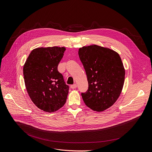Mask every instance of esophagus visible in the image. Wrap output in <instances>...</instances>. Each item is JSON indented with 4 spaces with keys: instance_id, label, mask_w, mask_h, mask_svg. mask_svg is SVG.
<instances>
[{
    "instance_id": "obj_1",
    "label": "esophagus",
    "mask_w": 152,
    "mask_h": 152,
    "mask_svg": "<svg viewBox=\"0 0 152 152\" xmlns=\"http://www.w3.org/2000/svg\"><path fill=\"white\" fill-rule=\"evenodd\" d=\"M76 87H77V85H76V84H73V85L71 86V88H72V89H75Z\"/></svg>"
}]
</instances>
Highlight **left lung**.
Masks as SVG:
<instances>
[{"label": "left lung", "instance_id": "8db88e82", "mask_svg": "<svg viewBox=\"0 0 152 152\" xmlns=\"http://www.w3.org/2000/svg\"><path fill=\"white\" fill-rule=\"evenodd\" d=\"M79 56L86 70L88 90L81 93L86 105L102 112L118 99L125 79V70L119 55L96 45L79 48Z\"/></svg>", "mask_w": 152, "mask_h": 152}]
</instances>
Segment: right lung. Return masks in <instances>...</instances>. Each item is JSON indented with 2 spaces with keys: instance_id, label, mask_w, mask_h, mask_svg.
I'll return each instance as SVG.
<instances>
[{
  "instance_id": "obj_1",
  "label": "right lung",
  "mask_w": 152,
  "mask_h": 152,
  "mask_svg": "<svg viewBox=\"0 0 152 152\" xmlns=\"http://www.w3.org/2000/svg\"><path fill=\"white\" fill-rule=\"evenodd\" d=\"M65 51L58 47L36 48L23 66L27 92L33 103L46 112L57 111L66 101L69 86L58 70Z\"/></svg>"
}]
</instances>
